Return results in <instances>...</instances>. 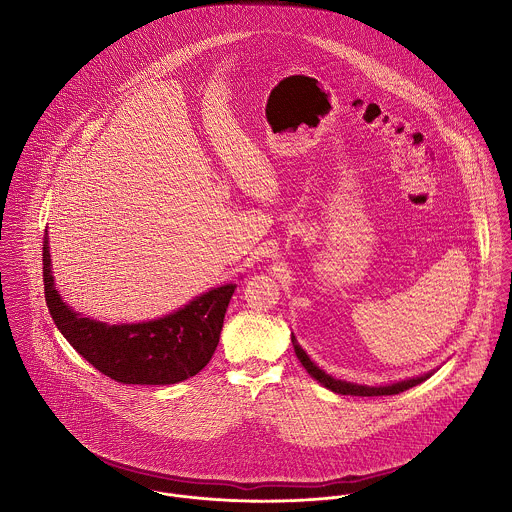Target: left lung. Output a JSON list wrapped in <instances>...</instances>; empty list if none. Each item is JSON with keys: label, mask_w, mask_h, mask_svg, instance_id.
I'll list each match as a JSON object with an SVG mask.
<instances>
[{"label": "left lung", "mask_w": 512, "mask_h": 512, "mask_svg": "<svg viewBox=\"0 0 512 512\" xmlns=\"http://www.w3.org/2000/svg\"><path fill=\"white\" fill-rule=\"evenodd\" d=\"M293 349H295V355L299 359V363L303 365V368L317 380L321 382L325 388H329L331 392L335 394H345V396H392V394H400L412 386H418L422 384L426 378L432 376V372L428 374H422V376H416V378H406V380H400V382H392V384H386V386H366V384H355V382H347V380H339V378H333L331 374H327L325 370H321L319 366L315 365L309 355L299 347L295 335L292 333Z\"/></svg>", "instance_id": "left-lung-1"}]
</instances>
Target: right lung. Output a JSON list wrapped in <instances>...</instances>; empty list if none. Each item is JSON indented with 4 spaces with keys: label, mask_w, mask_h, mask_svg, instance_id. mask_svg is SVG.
<instances>
[{
    "label": "right lung",
    "mask_w": 512,
    "mask_h": 512,
    "mask_svg": "<svg viewBox=\"0 0 512 512\" xmlns=\"http://www.w3.org/2000/svg\"><path fill=\"white\" fill-rule=\"evenodd\" d=\"M43 282L51 317L76 353L124 384H177L201 372L217 351L224 313L236 290V284H224L169 315L142 323L96 321L71 309L57 292L47 234Z\"/></svg>",
    "instance_id": "add662e5"
}]
</instances>
